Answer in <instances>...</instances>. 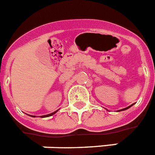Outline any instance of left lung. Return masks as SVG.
Instances as JSON below:
<instances>
[{"instance_id":"obj_1","label":"left lung","mask_w":155,"mask_h":155,"mask_svg":"<svg viewBox=\"0 0 155 155\" xmlns=\"http://www.w3.org/2000/svg\"><path fill=\"white\" fill-rule=\"evenodd\" d=\"M133 104H131V105H130V106L129 107H126V108H123V109H121V110H118V112H120V111H124V110H127V109H128V108H130V107L132 106Z\"/></svg>"}]
</instances>
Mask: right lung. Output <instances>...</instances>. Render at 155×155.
<instances>
[{"label":"right lung","mask_w":155,"mask_h":155,"mask_svg":"<svg viewBox=\"0 0 155 155\" xmlns=\"http://www.w3.org/2000/svg\"><path fill=\"white\" fill-rule=\"evenodd\" d=\"M57 111H56V112H53V113H50V114H48V115H43V116H41L42 117H51V116H52L53 114H55V113H57ZM28 116H30V117H35L36 116H32V115H28Z\"/></svg>","instance_id":"right-lung-1"}]
</instances>
